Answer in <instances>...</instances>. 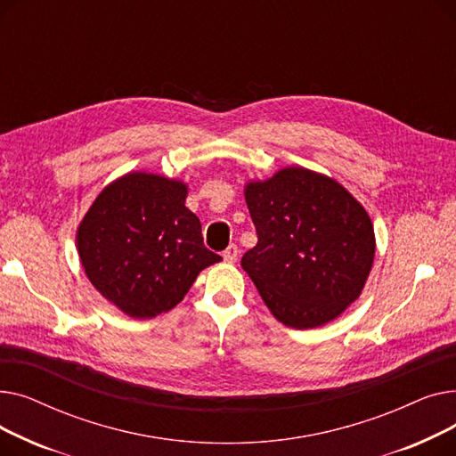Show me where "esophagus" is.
Instances as JSON below:
<instances>
[{
	"label": "esophagus",
	"mask_w": 456,
	"mask_h": 456,
	"mask_svg": "<svg viewBox=\"0 0 456 456\" xmlns=\"http://www.w3.org/2000/svg\"><path fill=\"white\" fill-rule=\"evenodd\" d=\"M224 258H225L227 262H236V258H238V248H236V244H231V246L224 251Z\"/></svg>",
	"instance_id": "1"
}]
</instances>
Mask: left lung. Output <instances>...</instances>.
<instances>
[{"mask_svg": "<svg viewBox=\"0 0 456 456\" xmlns=\"http://www.w3.org/2000/svg\"><path fill=\"white\" fill-rule=\"evenodd\" d=\"M258 242L242 256L272 314L294 329L338 318L371 272L375 232L368 212L334 179L284 167L246 184Z\"/></svg>", "mask_w": 456, "mask_h": 456, "instance_id": "1", "label": "left lung"}]
</instances>
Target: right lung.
<instances>
[{
    "instance_id": "obj_1",
    "label": "right lung",
    "mask_w": 456,
    "mask_h": 456,
    "mask_svg": "<svg viewBox=\"0 0 456 456\" xmlns=\"http://www.w3.org/2000/svg\"><path fill=\"white\" fill-rule=\"evenodd\" d=\"M186 194L181 181L133 172L102 190L77 229L88 281L131 318L172 310L200 272L222 260L205 248Z\"/></svg>"
}]
</instances>
